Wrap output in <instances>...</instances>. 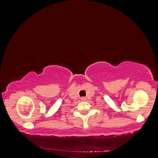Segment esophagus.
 Listing matches in <instances>:
<instances>
[{
    "label": "esophagus",
    "mask_w": 158,
    "mask_h": 158,
    "mask_svg": "<svg viewBox=\"0 0 158 158\" xmlns=\"http://www.w3.org/2000/svg\"><path fill=\"white\" fill-rule=\"evenodd\" d=\"M81 99L82 101H85L86 98H85V97H81Z\"/></svg>",
    "instance_id": "1"
}]
</instances>
